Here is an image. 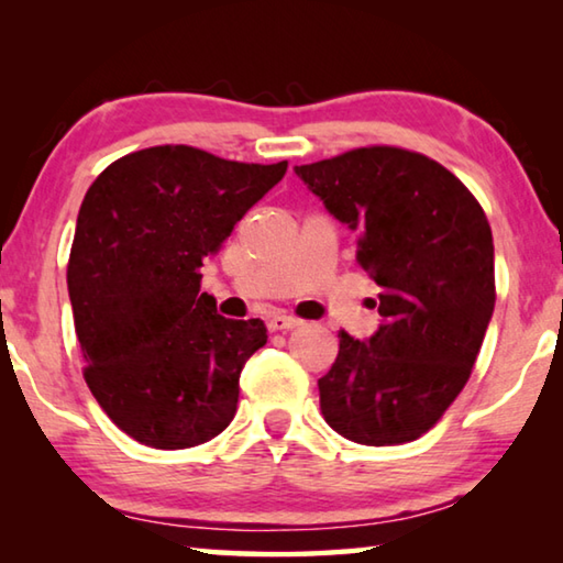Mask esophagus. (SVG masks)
I'll return each instance as SVG.
<instances>
[{"label":"esophagus","mask_w":563,"mask_h":563,"mask_svg":"<svg viewBox=\"0 0 563 563\" xmlns=\"http://www.w3.org/2000/svg\"><path fill=\"white\" fill-rule=\"evenodd\" d=\"M268 328L273 332L295 330V328H300V320L292 318V316H285V312H275V316H271V320H268Z\"/></svg>","instance_id":"34e87169"}]
</instances>
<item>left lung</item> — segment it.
<instances>
[{
	"mask_svg": "<svg viewBox=\"0 0 563 563\" xmlns=\"http://www.w3.org/2000/svg\"><path fill=\"white\" fill-rule=\"evenodd\" d=\"M295 176L357 231V261L383 288L375 335L340 332L335 365L318 379L325 422L360 444L412 442L462 393L489 328L487 216L460 178L405 148H355Z\"/></svg>",
	"mask_w": 563,
	"mask_h": 563,
	"instance_id": "obj_1",
	"label": "left lung"
}]
</instances>
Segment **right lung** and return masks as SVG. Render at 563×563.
<instances>
[{"label":"right lung","instance_id":"obj_1","mask_svg":"<svg viewBox=\"0 0 563 563\" xmlns=\"http://www.w3.org/2000/svg\"><path fill=\"white\" fill-rule=\"evenodd\" d=\"M285 170L154 146L113 161L84 196L66 271L84 377L136 442L188 450L231 424L268 335L218 316L201 268Z\"/></svg>","mask_w":563,"mask_h":563}]
</instances>
